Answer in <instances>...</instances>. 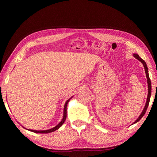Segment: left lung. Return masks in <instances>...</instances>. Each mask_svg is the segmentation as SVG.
Here are the masks:
<instances>
[{"instance_id":"1","label":"left lung","mask_w":157,"mask_h":157,"mask_svg":"<svg viewBox=\"0 0 157 157\" xmlns=\"http://www.w3.org/2000/svg\"><path fill=\"white\" fill-rule=\"evenodd\" d=\"M134 57H136L137 59H138L140 61H141L142 63L143 64V65H144V69H145V72H146V78H147V82H148V98H147V101H146V105H145V107L144 109V110H143L142 113H141V115H140L139 117L138 118V119L136 120V121L134 123H136L139 121L140 120L142 119V117L143 116H144V115L145 114V113L146 111V110H147V108L148 106V105H149V102H150V98H151V79H150V78H149V75H148V67H147V65H146V62L143 60L142 58H140L139 56L137 54H134Z\"/></svg>"}]
</instances>
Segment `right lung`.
<instances>
[{"label":"right lung","instance_id":"obj_1","mask_svg":"<svg viewBox=\"0 0 157 157\" xmlns=\"http://www.w3.org/2000/svg\"><path fill=\"white\" fill-rule=\"evenodd\" d=\"M71 98H70V99H71ZM70 99L67 100V102H65V106H64V113H63V119H62V121H61V122H60L57 125L55 126V128H52V129H48V130H42V131H36V130L29 129V131L33 132H35V133H39V134H47V133L52 132L55 131V130L58 129L60 128V127H61V126L63 124V123L65 122V119H66V117H67V103H68V102L69 101Z\"/></svg>","mask_w":157,"mask_h":157}]
</instances>
